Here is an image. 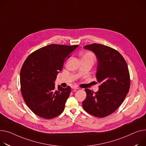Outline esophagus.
<instances>
[{
	"label": "esophagus",
	"mask_w": 146,
	"mask_h": 146,
	"mask_svg": "<svg viewBox=\"0 0 146 146\" xmlns=\"http://www.w3.org/2000/svg\"><path fill=\"white\" fill-rule=\"evenodd\" d=\"M72 89H79V87L76 86H72Z\"/></svg>",
	"instance_id": "34e87169"
}]
</instances>
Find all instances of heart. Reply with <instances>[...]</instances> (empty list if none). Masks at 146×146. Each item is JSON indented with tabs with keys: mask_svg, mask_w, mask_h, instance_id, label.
<instances>
[{
	"mask_svg": "<svg viewBox=\"0 0 146 146\" xmlns=\"http://www.w3.org/2000/svg\"><path fill=\"white\" fill-rule=\"evenodd\" d=\"M82 60L94 62L96 59L95 54L92 52H86L81 54Z\"/></svg>",
	"mask_w": 146,
	"mask_h": 146,
	"instance_id": "obj_1",
	"label": "heart"
}]
</instances>
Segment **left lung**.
I'll return each instance as SVG.
<instances>
[{"label": "left lung", "mask_w": 146, "mask_h": 146, "mask_svg": "<svg viewBox=\"0 0 146 146\" xmlns=\"http://www.w3.org/2000/svg\"><path fill=\"white\" fill-rule=\"evenodd\" d=\"M84 48L93 51L98 58L96 77L101 85L96 93L85 89L86 98L82 103L83 108L95 117H104L119 108L129 91L128 66L123 56L110 47L93 43Z\"/></svg>", "instance_id": "obj_1"}]
</instances>
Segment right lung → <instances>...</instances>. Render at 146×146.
<instances>
[{
    "instance_id": "obj_1",
    "label": "right lung",
    "mask_w": 146,
    "mask_h": 146,
    "mask_svg": "<svg viewBox=\"0 0 146 146\" xmlns=\"http://www.w3.org/2000/svg\"><path fill=\"white\" fill-rule=\"evenodd\" d=\"M78 46L49 44L26 58L21 70V90L25 103L37 115L51 119L63 111L71 88L58 86L55 89L54 82L64 63Z\"/></svg>"
}]
</instances>
